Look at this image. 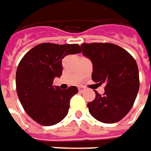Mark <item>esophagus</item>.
<instances>
[{
	"label": "esophagus",
	"instance_id": "esophagus-1",
	"mask_svg": "<svg viewBox=\"0 0 151 151\" xmlns=\"http://www.w3.org/2000/svg\"><path fill=\"white\" fill-rule=\"evenodd\" d=\"M83 91H85V88L83 87V86H79V87H78V92H79V93H83Z\"/></svg>",
	"mask_w": 151,
	"mask_h": 151
}]
</instances>
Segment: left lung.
I'll use <instances>...</instances> for the list:
<instances>
[{"instance_id":"left-lung-1","label":"left lung","mask_w":151,"mask_h":151,"mask_svg":"<svg viewBox=\"0 0 151 151\" xmlns=\"http://www.w3.org/2000/svg\"><path fill=\"white\" fill-rule=\"evenodd\" d=\"M81 48L93 63V82L106 83L103 95L94 91L95 99L88 103L89 112L101 122H117L132 109L139 91L136 60L127 50L111 43H83Z\"/></svg>"}]
</instances>
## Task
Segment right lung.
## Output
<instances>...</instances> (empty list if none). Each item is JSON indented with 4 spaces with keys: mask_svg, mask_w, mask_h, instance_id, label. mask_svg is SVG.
Segmentation results:
<instances>
[{
    "mask_svg": "<svg viewBox=\"0 0 151 151\" xmlns=\"http://www.w3.org/2000/svg\"><path fill=\"white\" fill-rule=\"evenodd\" d=\"M81 52L78 44L42 43L20 60L15 77L16 92L24 110L35 122L49 127L60 122L67 116L70 99L78 93V88H54L53 81L62 75L63 58Z\"/></svg>",
    "mask_w": 151,
    "mask_h": 151,
    "instance_id": "add662e5",
    "label": "right lung"
}]
</instances>
